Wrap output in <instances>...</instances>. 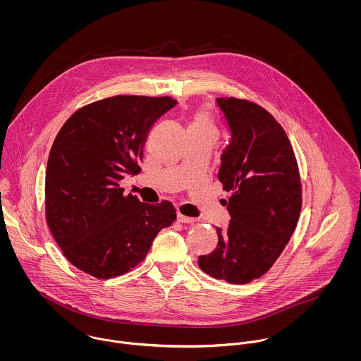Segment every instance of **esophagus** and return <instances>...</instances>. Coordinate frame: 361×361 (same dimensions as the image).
<instances>
[{
	"mask_svg": "<svg viewBox=\"0 0 361 361\" xmlns=\"http://www.w3.org/2000/svg\"><path fill=\"white\" fill-rule=\"evenodd\" d=\"M178 221H179V222H183V224H193V222H196L197 219H196V218H192V216H186V215L178 212Z\"/></svg>",
	"mask_w": 361,
	"mask_h": 361,
	"instance_id": "esophagus-1",
	"label": "esophagus"
}]
</instances>
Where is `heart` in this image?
Segmentation results:
<instances>
[{"mask_svg":"<svg viewBox=\"0 0 361 361\" xmlns=\"http://www.w3.org/2000/svg\"><path fill=\"white\" fill-rule=\"evenodd\" d=\"M193 125H199V126H211L206 114H197V115H196V118H195V121H193Z\"/></svg>","mask_w":361,"mask_h":361,"instance_id":"obj_1","label":"heart"}]
</instances>
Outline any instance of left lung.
Returning <instances> with one entry per match:
<instances>
[{
  "label": "left lung",
  "instance_id": "8db88e82",
  "mask_svg": "<svg viewBox=\"0 0 361 361\" xmlns=\"http://www.w3.org/2000/svg\"><path fill=\"white\" fill-rule=\"evenodd\" d=\"M231 132L221 154L218 179L231 196L226 231L216 228V249L199 257L215 279L249 283L281 256L298 225L302 182L283 128L257 104L216 99Z\"/></svg>",
  "mask_w": 361,
  "mask_h": 361
}]
</instances>
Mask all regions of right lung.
Instances as JSON below:
<instances>
[{"mask_svg":"<svg viewBox=\"0 0 361 361\" xmlns=\"http://www.w3.org/2000/svg\"><path fill=\"white\" fill-rule=\"evenodd\" d=\"M175 105L171 97H108L78 109L58 132L46 171V218L80 271L100 279L130 271L176 219L169 202L142 203L119 188L140 171L149 132Z\"/></svg>","mask_w":361,"mask_h":361,"instance_id":"right-lung-1","label":"right lung"}]
</instances>
